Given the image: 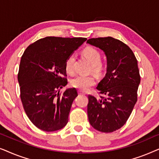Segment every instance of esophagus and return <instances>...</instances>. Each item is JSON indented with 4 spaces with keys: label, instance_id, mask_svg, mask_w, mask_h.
<instances>
[{
    "label": "esophagus",
    "instance_id": "34e87169",
    "mask_svg": "<svg viewBox=\"0 0 159 159\" xmlns=\"http://www.w3.org/2000/svg\"><path fill=\"white\" fill-rule=\"evenodd\" d=\"M79 94L80 95H85V92H84V91H82V90H80Z\"/></svg>",
    "mask_w": 159,
    "mask_h": 159
}]
</instances>
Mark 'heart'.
I'll return each instance as SVG.
<instances>
[{
	"label": "heart",
	"instance_id": "b5f03b06",
	"mask_svg": "<svg viewBox=\"0 0 159 159\" xmlns=\"http://www.w3.org/2000/svg\"><path fill=\"white\" fill-rule=\"evenodd\" d=\"M82 54L87 60L93 65V70L96 73H99L101 71L102 66L101 64V54L99 51L95 48L87 47L82 51ZM75 57L74 55L69 56L65 62V69L69 74H73L74 72V63H75ZM71 85L74 88L79 89L80 90L86 91L91 86L94 85L95 83V77L93 76L89 75H79L71 80Z\"/></svg>",
	"mask_w": 159,
	"mask_h": 159
}]
</instances>
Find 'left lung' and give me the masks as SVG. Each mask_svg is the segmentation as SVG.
Masks as SVG:
<instances>
[{"label":"left lung","instance_id":"left-lung-1","mask_svg":"<svg viewBox=\"0 0 159 159\" xmlns=\"http://www.w3.org/2000/svg\"><path fill=\"white\" fill-rule=\"evenodd\" d=\"M87 43L102 50L107 61L105 77L96 88L103 97L88 96L89 122L100 132H112L125 125L137 102L138 61L129 46L111 37L91 38Z\"/></svg>","mask_w":159,"mask_h":159}]
</instances>
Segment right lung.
<instances>
[{
  "label": "right lung",
  "mask_w": 159,
  "mask_h": 159,
  "mask_svg": "<svg viewBox=\"0 0 159 159\" xmlns=\"http://www.w3.org/2000/svg\"><path fill=\"white\" fill-rule=\"evenodd\" d=\"M87 39L46 37L30 45L21 56L18 74L20 97L28 118L45 132L66 125L75 88L59 89L67 84L65 62Z\"/></svg>",
  "instance_id": "add662e5"
}]
</instances>
